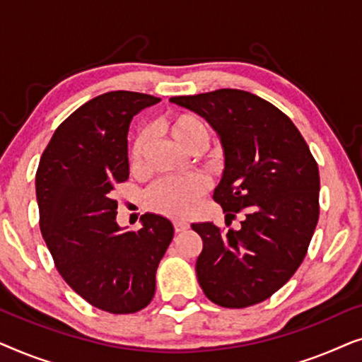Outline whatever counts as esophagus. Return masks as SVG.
Here are the masks:
<instances>
[{
	"label": "esophagus",
	"mask_w": 362,
	"mask_h": 362,
	"mask_svg": "<svg viewBox=\"0 0 362 362\" xmlns=\"http://www.w3.org/2000/svg\"><path fill=\"white\" fill-rule=\"evenodd\" d=\"M173 226H175L176 232H182V230H186L187 227H189V224H187V222H185V221H175V222H173Z\"/></svg>",
	"instance_id": "34e87169"
}]
</instances>
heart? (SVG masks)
Wrapping results in <instances>:
<instances>
[{"mask_svg":"<svg viewBox=\"0 0 362 362\" xmlns=\"http://www.w3.org/2000/svg\"><path fill=\"white\" fill-rule=\"evenodd\" d=\"M165 128L173 140L189 153H199L209 140V132H207L204 122L187 112H177L168 117L165 120ZM145 146V135H140L133 143L130 163L135 171L141 170ZM207 187H209V182L201 175L182 177V180L166 177L150 187L145 196V202L148 209L155 211L158 214L168 217H187L196 211Z\"/></svg>","mask_w":362,"mask_h":362,"instance_id":"heart-1","label":"heart"}]
</instances>
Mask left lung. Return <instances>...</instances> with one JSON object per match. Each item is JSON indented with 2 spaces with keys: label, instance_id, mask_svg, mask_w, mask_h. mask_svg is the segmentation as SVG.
Returning <instances> with one entry per match:
<instances>
[{
  "label": "left lung",
  "instance_id": "8db88e82",
  "mask_svg": "<svg viewBox=\"0 0 362 362\" xmlns=\"http://www.w3.org/2000/svg\"><path fill=\"white\" fill-rule=\"evenodd\" d=\"M212 127L224 151L214 201L240 229L191 224L202 239L196 275L212 303L245 308L281 288L303 262L320 216V173L293 122L237 88L171 97Z\"/></svg>",
  "mask_w": 362,
  "mask_h": 362
}]
</instances>
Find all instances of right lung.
I'll return each instance as SVG.
<instances>
[{
  "instance_id": "obj_1",
  "label": "right lung",
  "mask_w": 362,
  "mask_h": 362,
  "mask_svg": "<svg viewBox=\"0 0 362 362\" xmlns=\"http://www.w3.org/2000/svg\"><path fill=\"white\" fill-rule=\"evenodd\" d=\"M160 100L128 90L92 98L54 132L36 173L39 226L56 269L77 295L113 315L150 303L175 234L170 219L151 212L140 230H123L113 199L130 176L133 117Z\"/></svg>"
}]
</instances>
